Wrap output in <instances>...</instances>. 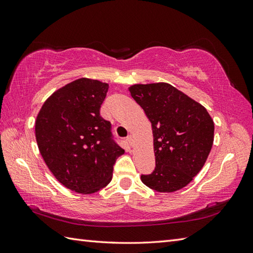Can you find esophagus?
<instances>
[{
	"label": "esophagus",
	"mask_w": 253,
	"mask_h": 253,
	"mask_svg": "<svg viewBox=\"0 0 253 253\" xmlns=\"http://www.w3.org/2000/svg\"><path fill=\"white\" fill-rule=\"evenodd\" d=\"M133 140H135V139H133V136H132V135L127 137V141H128V143L130 144V146H132V144H133Z\"/></svg>",
	"instance_id": "esophagus-1"
}]
</instances>
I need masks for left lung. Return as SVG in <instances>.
<instances>
[{
  "label": "left lung",
  "instance_id": "1",
  "mask_svg": "<svg viewBox=\"0 0 253 253\" xmlns=\"http://www.w3.org/2000/svg\"><path fill=\"white\" fill-rule=\"evenodd\" d=\"M128 90L152 127L155 169L141 175V181L159 192L186 187L212 149V117L203 105L169 84H137Z\"/></svg>",
  "mask_w": 253,
  "mask_h": 253
}]
</instances>
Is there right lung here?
Here are the masks:
<instances>
[{
	"label": "right lung",
	"instance_id": "1",
	"mask_svg": "<svg viewBox=\"0 0 253 253\" xmlns=\"http://www.w3.org/2000/svg\"><path fill=\"white\" fill-rule=\"evenodd\" d=\"M109 84L79 78L54 91L38 113L36 140L53 176L69 190L91 195L110 184L124 150L100 116Z\"/></svg>",
	"mask_w": 253,
	"mask_h": 253
}]
</instances>
